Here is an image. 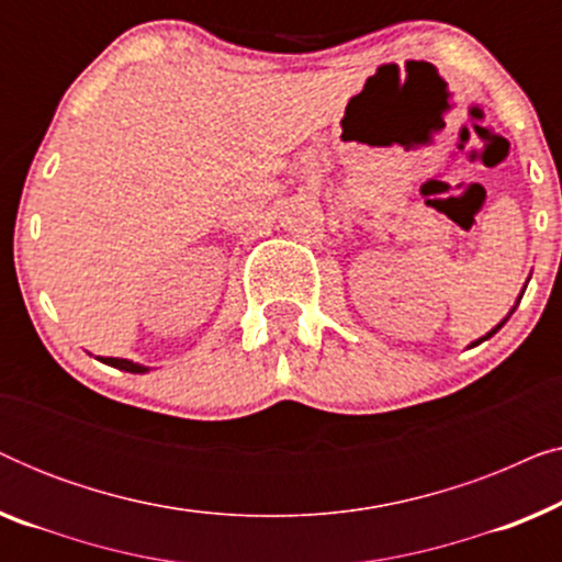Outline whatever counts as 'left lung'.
I'll use <instances>...</instances> for the list:
<instances>
[{"label":"left lung","instance_id":"1","mask_svg":"<svg viewBox=\"0 0 562 562\" xmlns=\"http://www.w3.org/2000/svg\"><path fill=\"white\" fill-rule=\"evenodd\" d=\"M502 325H504V322H502ZM502 325H496L494 329H491V333H488V335H483V337H481V340H475L473 345H479V342H483V340H488V337H491V335H496V333H498V329H502Z\"/></svg>","mask_w":562,"mask_h":562}]
</instances>
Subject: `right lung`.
Segmentation results:
<instances>
[{"instance_id": "add662e5", "label": "right lung", "mask_w": 562, "mask_h": 562, "mask_svg": "<svg viewBox=\"0 0 562 562\" xmlns=\"http://www.w3.org/2000/svg\"><path fill=\"white\" fill-rule=\"evenodd\" d=\"M99 360H102V363H106V366H112V368H120V371H127V373H145V371H148V368L130 363V360H125V358H99Z\"/></svg>"}]
</instances>
